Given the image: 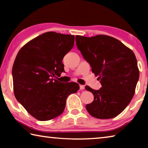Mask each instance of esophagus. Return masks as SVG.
I'll return each mask as SVG.
<instances>
[{
    "label": "esophagus",
    "mask_w": 148,
    "mask_h": 148,
    "mask_svg": "<svg viewBox=\"0 0 148 148\" xmlns=\"http://www.w3.org/2000/svg\"><path fill=\"white\" fill-rule=\"evenodd\" d=\"M84 88H85L84 86H82V85H80V86H79V89H80V90H84Z\"/></svg>",
    "instance_id": "esophagus-1"
}]
</instances>
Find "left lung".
Here are the masks:
<instances>
[{
    "mask_svg": "<svg viewBox=\"0 0 148 148\" xmlns=\"http://www.w3.org/2000/svg\"><path fill=\"white\" fill-rule=\"evenodd\" d=\"M76 42L102 85L99 90L86 86L94 96V101L86 105L87 112L101 119L116 117L131 101L138 81L139 70L134 53L118 40L107 35H77Z\"/></svg>",
    "mask_w": 148,
    "mask_h": 148,
    "instance_id": "left-lung-1",
    "label": "left lung"
}]
</instances>
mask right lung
I'll use <instances>...</instances> for the list:
<instances>
[{
	"instance_id": "1",
	"label": "right lung",
	"mask_w": 148,
	"mask_h": 148,
	"mask_svg": "<svg viewBox=\"0 0 148 148\" xmlns=\"http://www.w3.org/2000/svg\"><path fill=\"white\" fill-rule=\"evenodd\" d=\"M74 44V35L47 32L27 42L17 55L12 69L14 95L39 121L60 116L69 95L79 89L75 82L54 78L64 71L62 59Z\"/></svg>"
}]
</instances>
